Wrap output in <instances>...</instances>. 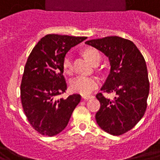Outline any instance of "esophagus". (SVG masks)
I'll return each instance as SVG.
<instances>
[{
  "label": "esophagus",
  "mask_w": 160,
  "mask_h": 160,
  "mask_svg": "<svg viewBox=\"0 0 160 160\" xmlns=\"http://www.w3.org/2000/svg\"><path fill=\"white\" fill-rule=\"evenodd\" d=\"M83 98H84V100H88V99H90V98H93V95H84V96H83L82 97Z\"/></svg>",
  "instance_id": "obj_1"
}]
</instances>
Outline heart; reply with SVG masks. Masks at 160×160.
<instances>
[{
	"label": "heart",
	"instance_id": "obj_1",
	"mask_svg": "<svg viewBox=\"0 0 160 160\" xmlns=\"http://www.w3.org/2000/svg\"><path fill=\"white\" fill-rule=\"evenodd\" d=\"M85 56L92 64H94L98 61H101L100 53L96 49L88 48L84 52ZM63 67L66 72L71 73L73 69L72 57L67 54L63 61ZM98 80L96 77L86 76H78L71 81V89L76 93H79L82 95H88L91 93L98 87Z\"/></svg>",
	"mask_w": 160,
	"mask_h": 160
}]
</instances>
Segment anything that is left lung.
Returning <instances> with one entry per match:
<instances>
[{
  "label": "left lung",
  "instance_id": "obj_1",
  "mask_svg": "<svg viewBox=\"0 0 160 160\" xmlns=\"http://www.w3.org/2000/svg\"><path fill=\"white\" fill-rule=\"evenodd\" d=\"M85 44L108 58L110 72L101 90L117 94L113 100L102 93L96 95L101 104L96 122L109 134H124L143 118L147 106L150 83L144 57L134 42L118 36L89 40Z\"/></svg>",
  "mask_w": 160,
  "mask_h": 160
}]
</instances>
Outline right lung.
I'll use <instances>...</instances> for the list:
<instances>
[{"instance_id": "right-lung-1", "label": "right lung", "mask_w": 160, "mask_h": 160, "mask_svg": "<svg viewBox=\"0 0 160 160\" xmlns=\"http://www.w3.org/2000/svg\"><path fill=\"white\" fill-rule=\"evenodd\" d=\"M86 37L48 34L33 48L24 67L20 98L31 126L43 136H53L66 128L80 94L58 96L67 90L63 61L68 51Z\"/></svg>"}]
</instances>
